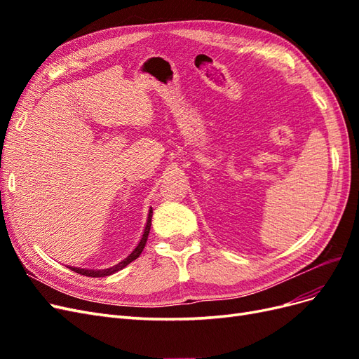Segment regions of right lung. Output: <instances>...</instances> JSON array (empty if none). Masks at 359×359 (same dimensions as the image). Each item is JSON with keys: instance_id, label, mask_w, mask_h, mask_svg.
Wrapping results in <instances>:
<instances>
[{"instance_id": "1", "label": "right lung", "mask_w": 359, "mask_h": 359, "mask_svg": "<svg viewBox=\"0 0 359 359\" xmlns=\"http://www.w3.org/2000/svg\"><path fill=\"white\" fill-rule=\"evenodd\" d=\"M151 217H153V208H149V212H148V219H147V224H145V229H144V233H142V238H140V241L137 243V245L133 248V252L130 253L124 260H121V262L111 266V268H106V269H88V268H78V266H69L72 271H74V273L78 274H82V276H86V277H107L111 276L114 273H116V271L126 268L130 262H133L135 259H137L140 256V253H142V250L147 244V240H148V233H149V229H151Z\"/></svg>"}]
</instances>
